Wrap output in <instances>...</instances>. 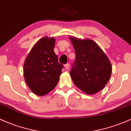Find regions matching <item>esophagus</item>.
Segmentation results:
<instances>
[{
    "mask_svg": "<svg viewBox=\"0 0 131 131\" xmlns=\"http://www.w3.org/2000/svg\"><path fill=\"white\" fill-rule=\"evenodd\" d=\"M70 64L69 63H67V64H64V68H65V69L66 70H68L69 68H70Z\"/></svg>",
    "mask_w": 131,
    "mask_h": 131,
    "instance_id": "esophagus-1",
    "label": "esophagus"
}]
</instances>
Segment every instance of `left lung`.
<instances>
[{"mask_svg": "<svg viewBox=\"0 0 131 131\" xmlns=\"http://www.w3.org/2000/svg\"><path fill=\"white\" fill-rule=\"evenodd\" d=\"M76 53L70 74L73 82L86 94H94L104 88L112 74L110 61L93 40L70 37Z\"/></svg>", "mask_w": 131, "mask_h": 131, "instance_id": "left-lung-1", "label": "left lung"}]
</instances>
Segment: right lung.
<instances>
[{
  "label": "right lung",
  "instance_id": "add662e5",
  "mask_svg": "<svg viewBox=\"0 0 131 131\" xmlns=\"http://www.w3.org/2000/svg\"><path fill=\"white\" fill-rule=\"evenodd\" d=\"M55 39H40L33 46L24 63L27 85L35 94L43 96L58 84L63 65L54 52Z\"/></svg>",
  "mask_w": 131,
  "mask_h": 131
}]
</instances>
